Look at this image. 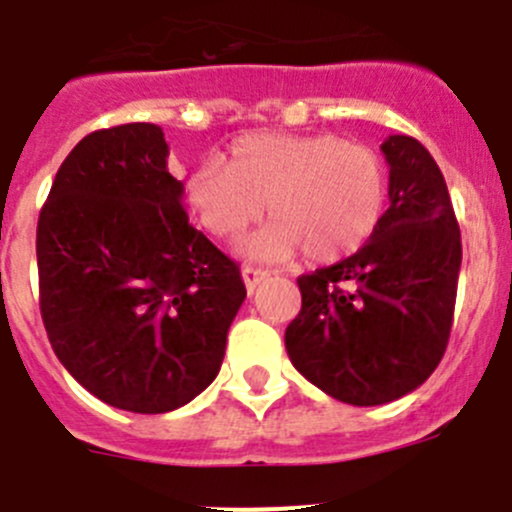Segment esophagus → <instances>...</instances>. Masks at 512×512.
<instances>
[{
	"label": "esophagus",
	"mask_w": 512,
	"mask_h": 512,
	"mask_svg": "<svg viewBox=\"0 0 512 512\" xmlns=\"http://www.w3.org/2000/svg\"><path fill=\"white\" fill-rule=\"evenodd\" d=\"M241 276H243V284H246L248 292H253V289L259 287L261 281H264L266 276H269V271L256 269V266H243V269H241Z\"/></svg>",
	"instance_id": "obj_1"
}]
</instances>
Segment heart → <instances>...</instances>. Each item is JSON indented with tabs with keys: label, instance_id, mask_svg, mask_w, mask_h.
Segmentation results:
<instances>
[{
	"label": "heart",
	"instance_id": "heart-1",
	"mask_svg": "<svg viewBox=\"0 0 512 512\" xmlns=\"http://www.w3.org/2000/svg\"><path fill=\"white\" fill-rule=\"evenodd\" d=\"M192 218L213 238H236L271 215L243 243L248 259L281 261L304 251L314 264L360 251L388 205L386 164L370 147L335 134H243L198 164L185 185Z\"/></svg>",
	"mask_w": 512,
	"mask_h": 512
}]
</instances>
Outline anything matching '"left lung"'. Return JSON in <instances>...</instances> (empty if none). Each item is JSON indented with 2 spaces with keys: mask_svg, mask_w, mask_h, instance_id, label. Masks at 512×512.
Instances as JSON below:
<instances>
[{
  "mask_svg": "<svg viewBox=\"0 0 512 512\" xmlns=\"http://www.w3.org/2000/svg\"><path fill=\"white\" fill-rule=\"evenodd\" d=\"M381 149L391 208L360 251L299 276L302 309L284 335L294 368L353 406L396 401L434 373L462 266L447 182L429 149L406 134Z\"/></svg>",
  "mask_w": 512,
  "mask_h": 512,
  "instance_id": "left-lung-1",
  "label": "left lung"
}]
</instances>
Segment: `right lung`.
Masks as SVG:
<instances>
[{
  "mask_svg": "<svg viewBox=\"0 0 512 512\" xmlns=\"http://www.w3.org/2000/svg\"><path fill=\"white\" fill-rule=\"evenodd\" d=\"M154 124L98 129L60 164L37 220L40 314L88 393L167 414L218 375L241 271L182 208Z\"/></svg>",
  "mask_w": 512,
  "mask_h": 512,
  "instance_id": "obj_1",
  "label": "right lung"
}]
</instances>
